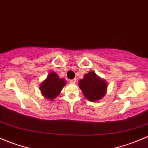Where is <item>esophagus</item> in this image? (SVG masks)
Instances as JSON below:
<instances>
[{
    "instance_id": "34e87169",
    "label": "esophagus",
    "mask_w": 148,
    "mask_h": 148,
    "mask_svg": "<svg viewBox=\"0 0 148 148\" xmlns=\"http://www.w3.org/2000/svg\"><path fill=\"white\" fill-rule=\"evenodd\" d=\"M75 82H76V79H74L70 80V83H71V84H74Z\"/></svg>"
}]
</instances>
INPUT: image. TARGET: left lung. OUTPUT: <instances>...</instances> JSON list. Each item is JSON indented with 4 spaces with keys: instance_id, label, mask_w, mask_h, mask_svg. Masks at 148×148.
<instances>
[{
    "instance_id": "8db88e82",
    "label": "left lung",
    "mask_w": 148,
    "mask_h": 148,
    "mask_svg": "<svg viewBox=\"0 0 148 148\" xmlns=\"http://www.w3.org/2000/svg\"><path fill=\"white\" fill-rule=\"evenodd\" d=\"M79 87L84 97L91 102H96L106 94L108 83L94 71H89L79 81Z\"/></svg>"
}]
</instances>
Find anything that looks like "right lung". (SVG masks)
<instances>
[{
    "mask_svg": "<svg viewBox=\"0 0 148 148\" xmlns=\"http://www.w3.org/2000/svg\"><path fill=\"white\" fill-rule=\"evenodd\" d=\"M65 79H61L58 74L51 71L40 84V90L42 96L48 100H53L59 95L63 87L66 84Z\"/></svg>",
    "mask_w": 148,
    "mask_h": 148,
    "instance_id": "obj_1",
    "label": "right lung"
}]
</instances>
